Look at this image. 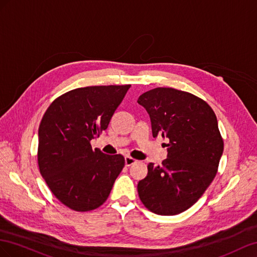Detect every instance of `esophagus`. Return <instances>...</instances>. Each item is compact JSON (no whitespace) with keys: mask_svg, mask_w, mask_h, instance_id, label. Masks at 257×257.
Instances as JSON below:
<instances>
[{"mask_svg":"<svg viewBox=\"0 0 257 257\" xmlns=\"http://www.w3.org/2000/svg\"><path fill=\"white\" fill-rule=\"evenodd\" d=\"M135 163H137V160H136L135 158L130 157V156H126V157H124V165H126L127 167H129V166H131V165H134Z\"/></svg>","mask_w":257,"mask_h":257,"instance_id":"34e87169","label":"esophagus"}]
</instances>
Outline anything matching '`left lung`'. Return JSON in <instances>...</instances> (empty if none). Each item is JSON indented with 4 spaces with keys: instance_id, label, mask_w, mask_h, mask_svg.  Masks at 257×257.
Listing matches in <instances>:
<instances>
[{
    "instance_id": "left-lung-1",
    "label": "left lung",
    "mask_w": 257,
    "mask_h": 257,
    "mask_svg": "<svg viewBox=\"0 0 257 257\" xmlns=\"http://www.w3.org/2000/svg\"><path fill=\"white\" fill-rule=\"evenodd\" d=\"M138 103L148 111L153 137H163L168 157L161 166L149 164L138 184L144 206L159 215L187 210L215 178L224 142L215 113L206 101L173 88L146 91Z\"/></svg>"
}]
</instances>
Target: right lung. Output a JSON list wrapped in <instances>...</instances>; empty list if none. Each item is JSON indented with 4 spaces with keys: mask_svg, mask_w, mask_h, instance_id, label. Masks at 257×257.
I'll return each mask as SVG.
<instances>
[{
    "mask_svg": "<svg viewBox=\"0 0 257 257\" xmlns=\"http://www.w3.org/2000/svg\"><path fill=\"white\" fill-rule=\"evenodd\" d=\"M130 85L76 88L58 97L39 127L38 163L51 193L68 208H99L111 193L124 158L92 150Z\"/></svg>",
    "mask_w": 257,
    "mask_h": 257,
    "instance_id": "right-lung-1",
    "label": "right lung"
}]
</instances>
